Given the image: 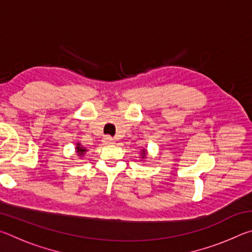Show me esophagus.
<instances>
[{"label": "esophagus", "mask_w": 252, "mask_h": 252, "mask_svg": "<svg viewBox=\"0 0 252 252\" xmlns=\"http://www.w3.org/2000/svg\"><path fill=\"white\" fill-rule=\"evenodd\" d=\"M103 141H104L106 144H113L114 142H116V141H114V139H113V138H111V136H109V135L104 136Z\"/></svg>", "instance_id": "1"}]
</instances>
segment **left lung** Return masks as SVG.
Instances as JSON below:
<instances>
[{
	"label": "left lung",
	"mask_w": 252,
	"mask_h": 252,
	"mask_svg": "<svg viewBox=\"0 0 252 252\" xmlns=\"http://www.w3.org/2000/svg\"><path fill=\"white\" fill-rule=\"evenodd\" d=\"M140 156H141V157H140V158H141V159H142V160H144V159H146V158H147V156H148L147 149H142V150H141V151H140Z\"/></svg>",
	"instance_id": "8db88e82"
}]
</instances>
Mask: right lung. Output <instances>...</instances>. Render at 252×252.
<instances>
[{"label": "right lung", "instance_id": "add662e5", "mask_svg": "<svg viewBox=\"0 0 252 252\" xmlns=\"http://www.w3.org/2000/svg\"><path fill=\"white\" fill-rule=\"evenodd\" d=\"M89 150L87 148H84V147H82V144H81L80 142H78L76 143V147H75V153L76 155H78V157L79 158H82L85 153H87Z\"/></svg>", "mask_w": 252, "mask_h": 252}]
</instances>
